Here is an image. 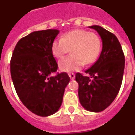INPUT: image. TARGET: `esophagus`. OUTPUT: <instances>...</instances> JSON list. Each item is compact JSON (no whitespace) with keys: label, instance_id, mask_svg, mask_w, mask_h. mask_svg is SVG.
Returning <instances> with one entry per match:
<instances>
[{"label":"esophagus","instance_id":"obj_1","mask_svg":"<svg viewBox=\"0 0 135 135\" xmlns=\"http://www.w3.org/2000/svg\"><path fill=\"white\" fill-rule=\"evenodd\" d=\"M68 75H69V77L70 78L71 80H73V79L75 78V74H74L73 73H70L69 74H68Z\"/></svg>","mask_w":135,"mask_h":135}]
</instances>
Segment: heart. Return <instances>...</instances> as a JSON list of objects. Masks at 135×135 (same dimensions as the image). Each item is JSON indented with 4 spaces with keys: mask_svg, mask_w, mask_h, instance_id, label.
<instances>
[{
    "mask_svg": "<svg viewBox=\"0 0 135 135\" xmlns=\"http://www.w3.org/2000/svg\"><path fill=\"white\" fill-rule=\"evenodd\" d=\"M70 49L71 55L59 62L60 69L64 72L76 71L84 64L89 65L94 62L101 51V40L92 32L78 29L65 32L51 45V52L58 59L62 58Z\"/></svg>",
    "mask_w": 135,
    "mask_h": 135,
    "instance_id": "1",
    "label": "heart"
}]
</instances>
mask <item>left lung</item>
<instances>
[{
  "mask_svg": "<svg viewBox=\"0 0 135 135\" xmlns=\"http://www.w3.org/2000/svg\"><path fill=\"white\" fill-rule=\"evenodd\" d=\"M99 33L103 49L96 62L86 70L84 76L75 74L78 83V97L86 110L100 112L111 104L121 88L125 57L122 48L114 34L98 25L89 27Z\"/></svg>",
  "mask_w": 135,
  "mask_h": 135,
  "instance_id": "left-lung-1",
  "label": "left lung"
}]
</instances>
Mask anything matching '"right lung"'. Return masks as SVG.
<instances>
[{"mask_svg":"<svg viewBox=\"0 0 135 135\" xmlns=\"http://www.w3.org/2000/svg\"><path fill=\"white\" fill-rule=\"evenodd\" d=\"M60 31H35L17 42L10 68L15 90L22 103L40 116L55 113L62 105L70 77L66 73L51 74L58 65L51 52V45Z\"/></svg>","mask_w":135,"mask_h":135,"instance_id":"1","label":"right lung"}]
</instances>
